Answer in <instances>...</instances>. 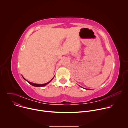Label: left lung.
Returning <instances> with one entry per match:
<instances>
[{
  "label": "left lung",
  "mask_w": 128,
  "mask_h": 128,
  "mask_svg": "<svg viewBox=\"0 0 128 128\" xmlns=\"http://www.w3.org/2000/svg\"><path fill=\"white\" fill-rule=\"evenodd\" d=\"M87 90H88V89H87Z\"/></svg>",
  "instance_id": "8db88e82"
}]
</instances>
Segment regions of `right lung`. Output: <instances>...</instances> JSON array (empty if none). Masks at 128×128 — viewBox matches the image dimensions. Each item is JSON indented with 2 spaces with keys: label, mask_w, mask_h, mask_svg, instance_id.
I'll return each instance as SVG.
<instances>
[{
  "label": "right lung",
  "mask_w": 128,
  "mask_h": 128,
  "mask_svg": "<svg viewBox=\"0 0 128 128\" xmlns=\"http://www.w3.org/2000/svg\"><path fill=\"white\" fill-rule=\"evenodd\" d=\"M24 79H25V78H24ZM52 79L50 82H48L46 83V84H34V83H32V82H28V80H26L25 79V80H26L28 83H29L30 84H31V85H32V86H38V87L39 86V87H40V86H44L48 84V83H49V82H50L52 80Z\"/></svg>",
  "instance_id": "obj_1"
}]
</instances>
